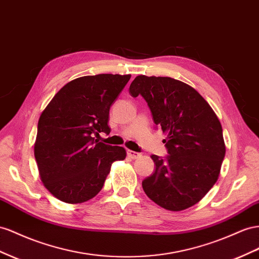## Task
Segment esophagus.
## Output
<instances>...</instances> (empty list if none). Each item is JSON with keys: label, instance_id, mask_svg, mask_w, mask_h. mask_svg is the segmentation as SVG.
Wrapping results in <instances>:
<instances>
[{"label": "esophagus", "instance_id": "esophagus-1", "mask_svg": "<svg viewBox=\"0 0 259 259\" xmlns=\"http://www.w3.org/2000/svg\"><path fill=\"white\" fill-rule=\"evenodd\" d=\"M127 156L132 159H137L138 157H141V153L136 152V151H133V150H127Z\"/></svg>", "mask_w": 259, "mask_h": 259}]
</instances>
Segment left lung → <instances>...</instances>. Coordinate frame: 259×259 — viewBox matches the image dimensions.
Listing matches in <instances>:
<instances>
[{
    "instance_id": "left-lung-1",
    "label": "left lung",
    "mask_w": 259,
    "mask_h": 259,
    "mask_svg": "<svg viewBox=\"0 0 259 259\" xmlns=\"http://www.w3.org/2000/svg\"><path fill=\"white\" fill-rule=\"evenodd\" d=\"M128 92L144 98L156 127L167 134V155L151 156L156 169L142 183L146 195L172 211L197 204L218 180L226 155L213 110L194 88L171 77L139 75Z\"/></svg>"
}]
</instances>
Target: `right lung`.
<instances>
[{"instance_id":"obj_1","label":"right lung","mask_w":259,"mask_h":259,"mask_svg":"<svg viewBox=\"0 0 259 259\" xmlns=\"http://www.w3.org/2000/svg\"><path fill=\"white\" fill-rule=\"evenodd\" d=\"M131 75L82 76L59 90L40 115L34 158L41 180L53 196L68 204L95 197L123 147L96 139L110 134V108Z\"/></svg>"}]
</instances>
